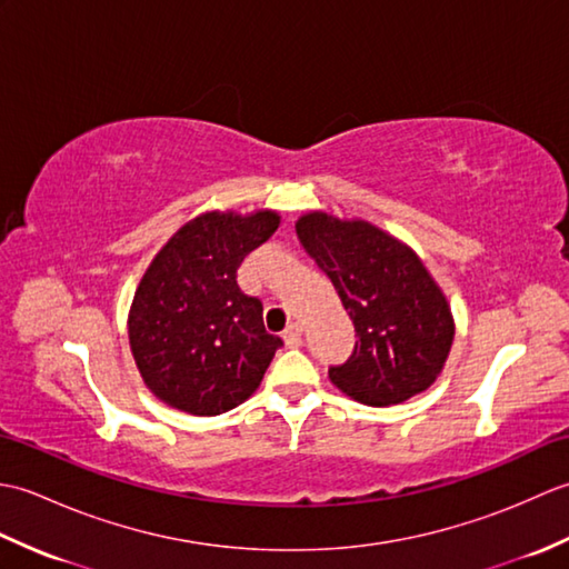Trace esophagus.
Returning <instances> with one entry per match:
<instances>
[{"mask_svg":"<svg viewBox=\"0 0 569 569\" xmlns=\"http://www.w3.org/2000/svg\"><path fill=\"white\" fill-rule=\"evenodd\" d=\"M283 342H286V347H300V345H303V328H300L298 322H293L291 328L283 332Z\"/></svg>","mask_w":569,"mask_h":569,"instance_id":"esophagus-1","label":"esophagus"}]
</instances>
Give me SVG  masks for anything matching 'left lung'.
I'll list each match as a JSON object with an SVG mask.
<instances>
[{
    "label": "left lung",
    "instance_id": "1",
    "mask_svg": "<svg viewBox=\"0 0 569 569\" xmlns=\"http://www.w3.org/2000/svg\"><path fill=\"white\" fill-rule=\"evenodd\" d=\"M296 232L355 322V352L330 367V381L377 408L426 391L450 355L455 320L418 253L377 224L328 212L303 214Z\"/></svg>",
    "mask_w": 569,
    "mask_h": 569
}]
</instances>
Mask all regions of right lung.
<instances>
[{"label": "right lung", "instance_id": "obj_1", "mask_svg": "<svg viewBox=\"0 0 569 569\" xmlns=\"http://www.w3.org/2000/svg\"><path fill=\"white\" fill-rule=\"evenodd\" d=\"M281 217L204 212L156 253L129 310V345L149 391L190 416H220L259 389L281 337L263 328L261 300L237 269Z\"/></svg>", "mask_w": 569, "mask_h": 569}]
</instances>
